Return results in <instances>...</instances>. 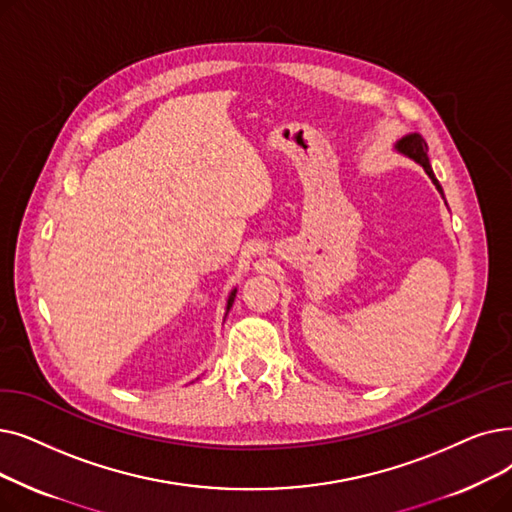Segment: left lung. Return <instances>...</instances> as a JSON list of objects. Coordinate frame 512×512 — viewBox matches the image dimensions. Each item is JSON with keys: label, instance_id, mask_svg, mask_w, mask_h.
Instances as JSON below:
<instances>
[{"label": "left lung", "instance_id": "1", "mask_svg": "<svg viewBox=\"0 0 512 512\" xmlns=\"http://www.w3.org/2000/svg\"><path fill=\"white\" fill-rule=\"evenodd\" d=\"M395 148L402 152V154H406V157H410L412 161H416L422 169H425L427 175L431 177V182L435 184V188L443 196V190H441V186L437 182V177H435V173L431 169V163H429V157H427V142L422 140V136H418V133H412V136H406V138L399 140V144Z\"/></svg>", "mask_w": 512, "mask_h": 512}]
</instances>
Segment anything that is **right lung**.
<instances>
[{"mask_svg":"<svg viewBox=\"0 0 512 512\" xmlns=\"http://www.w3.org/2000/svg\"><path fill=\"white\" fill-rule=\"evenodd\" d=\"M234 297H236V288H234V291H232L230 297H228V307H226V311H230V307H232V303H234Z\"/></svg>","mask_w":512,"mask_h":512,"instance_id":"add662e5","label":"right lung"}]
</instances>
